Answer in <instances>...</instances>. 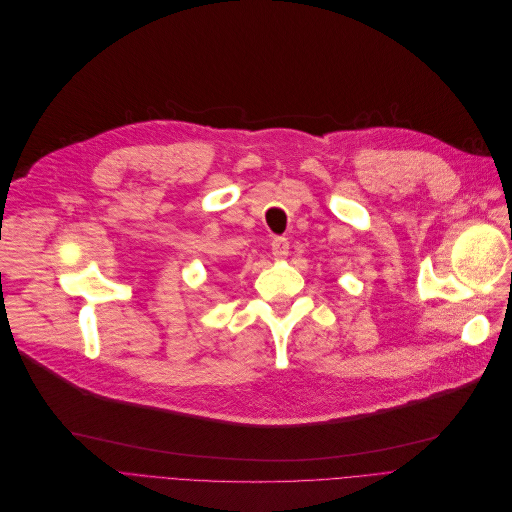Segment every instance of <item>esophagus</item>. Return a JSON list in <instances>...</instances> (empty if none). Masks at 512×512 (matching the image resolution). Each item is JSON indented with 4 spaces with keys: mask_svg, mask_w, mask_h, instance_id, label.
Masks as SVG:
<instances>
[{
    "mask_svg": "<svg viewBox=\"0 0 512 512\" xmlns=\"http://www.w3.org/2000/svg\"><path fill=\"white\" fill-rule=\"evenodd\" d=\"M271 248H273L275 260L287 258V254H289V241H287V237H275L273 243H271Z\"/></svg>",
    "mask_w": 512,
    "mask_h": 512,
    "instance_id": "34e87169",
    "label": "esophagus"
}]
</instances>
